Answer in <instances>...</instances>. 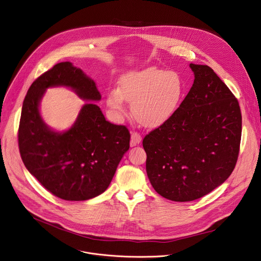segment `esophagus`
I'll return each mask as SVG.
<instances>
[{
	"mask_svg": "<svg viewBox=\"0 0 261 261\" xmlns=\"http://www.w3.org/2000/svg\"><path fill=\"white\" fill-rule=\"evenodd\" d=\"M141 141H142L141 135L139 133H137V132H133L132 135H131V142H130L131 147L136 146L137 144H140Z\"/></svg>",
	"mask_w": 261,
	"mask_h": 261,
	"instance_id": "34e87169",
	"label": "esophagus"
}]
</instances>
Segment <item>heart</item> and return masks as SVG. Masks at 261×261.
<instances>
[{"label": "heart", "instance_id": "heart-1", "mask_svg": "<svg viewBox=\"0 0 261 261\" xmlns=\"http://www.w3.org/2000/svg\"><path fill=\"white\" fill-rule=\"evenodd\" d=\"M185 94V84L179 73L150 67L124 74L118 89L107 94L108 106L117 112L131 103L134 118L150 128L159 127L173 118Z\"/></svg>", "mask_w": 261, "mask_h": 261}]
</instances>
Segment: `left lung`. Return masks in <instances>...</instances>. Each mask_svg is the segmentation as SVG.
<instances>
[{"mask_svg":"<svg viewBox=\"0 0 261 261\" xmlns=\"http://www.w3.org/2000/svg\"><path fill=\"white\" fill-rule=\"evenodd\" d=\"M189 67L194 82L178 111L143 139L151 185L177 202L220 186L235 167L241 140V112L231 91L207 65Z\"/></svg>","mask_w":261,"mask_h":261,"instance_id":"left-lung-1","label":"left lung"}]
</instances>
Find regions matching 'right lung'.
Segmentation results:
<instances>
[{
  "instance_id": "right-lung-1",
  "label": "right lung",
  "mask_w": 261,
  "mask_h": 261,
  "mask_svg": "<svg viewBox=\"0 0 261 261\" xmlns=\"http://www.w3.org/2000/svg\"><path fill=\"white\" fill-rule=\"evenodd\" d=\"M67 87L81 99L99 101L96 83L70 62L55 65L36 79L25 97L19 125L22 160L53 195L83 201L102 194L118 164L129 150L130 133L123 125L106 121L99 106L86 102L74 124L55 131L43 120L40 103L48 88Z\"/></svg>"
}]
</instances>
